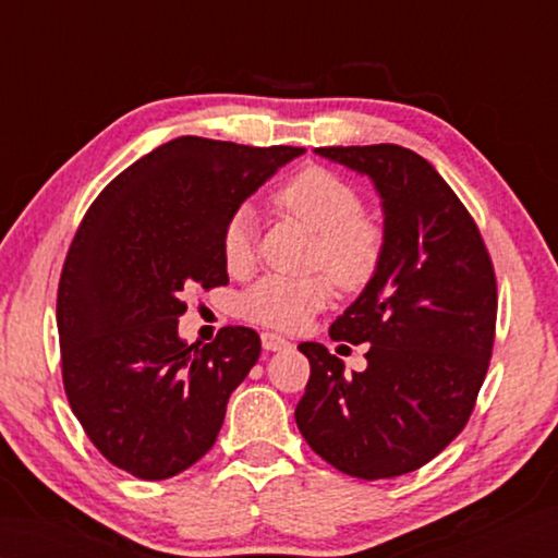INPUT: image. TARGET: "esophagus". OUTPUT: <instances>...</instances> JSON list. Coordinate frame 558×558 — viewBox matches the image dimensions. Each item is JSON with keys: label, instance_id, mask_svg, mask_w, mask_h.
<instances>
[{"label": "esophagus", "instance_id": "34e87169", "mask_svg": "<svg viewBox=\"0 0 558 558\" xmlns=\"http://www.w3.org/2000/svg\"><path fill=\"white\" fill-rule=\"evenodd\" d=\"M260 345H264V350H268V352H278V350L290 348V340H286L278 333H264L260 336Z\"/></svg>", "mask_w": 558, "mask_h": 558}]
</instances>
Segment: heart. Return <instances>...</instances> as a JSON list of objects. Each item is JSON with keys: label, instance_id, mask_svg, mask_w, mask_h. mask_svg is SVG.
I'll return each mask as SVG.
<instances>
[{"label": "heart", "instance_id": "heart-1", "mask_svg": "<svg viewBox=\"0 0 558 558\" xmlns=\"http://www.w3.org/2000/svg\"><path fill=\"white\" fill-rule=\"evenodd\" d=\"M276 204L318 234L314 264L326 268L340 288L360 290L381 266L386 236L381 225L362 216L357 189L333 170L310 165L294 172L276 192ZM256 218L252 208L232 210L222 228L220 248L230 272H246L254 264ZM333 294L324 272L306 278L264 276L242 294V314L252 324L272 330H300L322 312Z\"/></svg>", "mask_w": 558, "mask_h": 558}]
</instances>
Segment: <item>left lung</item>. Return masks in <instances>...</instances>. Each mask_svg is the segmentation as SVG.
Returning <instances> with one entry per match:
<instances>
[{"mask_svg": "<svg viewBox=\"0 0 558 558\" xmlns=\"http://www.w3.org/2000/svg\"><path fill=\"white\" fill-rule=\"evenodd\" d=\"M318 156L372 177L384 258L330 338L366 342V369L302 342L312 374L294 420L314 453L360 480L426 465L465 429L489 369L496 276L475 220L444 177L393 144L326 146Z\"/></svg>", "mask_w": 558, "mask_h": 558, "instance_id": "1", "label": "left lung"}]
</instances>
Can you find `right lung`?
I'll list each match as a JSON object with an SVG mask.
<instances>
[{
  "instance_id": "right-lung-1",
  "label": "right lung",
  "mask_w": 558,
  "mask_h": 558,
  "mask_svg": "<svg viewBox=\"0 0 558 558\" xmlns=\"http://www.w3.org/2000/svg\"><path fill=\"white\" fill-rule=\"evenodd\" d=\"M302 153L180 136L117 174L83 216L57 290L62 381L93 446L129 475L174 477L216 444L260 338L225 326L186 345L182 298L228 286L225 222Z\"/></svg>"
}]
</instances>
